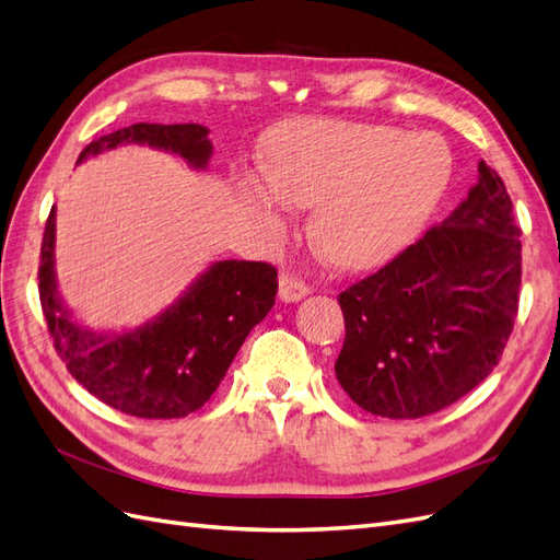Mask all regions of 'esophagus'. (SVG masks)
<instances>
[{
  "mask_svg": "<svg viewBox=\"0 0 560 560\" xmlns=\"http://www.w3.org/2000/svg\"><path fill=\"white\" fill-rule=\"evenodd\" d=\"M278 284H280V292L278 294H280V299L284 303H294V301H301L303 296L311 294V287L303 282V280L290 276V273H282Z\"/></svg>",
  "mask_w": 560,
  "mask_h": 560,
  "instance_id": "34e87169",
  "label": "esophagus"
}]
</instances>
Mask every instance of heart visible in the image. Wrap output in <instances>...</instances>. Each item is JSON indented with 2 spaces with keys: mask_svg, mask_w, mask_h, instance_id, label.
Here are the masks:
<instances>
[{
  "mask_svg": "<svg viewBox=\"0 0 560 560\" xmlns=\"http://www.w3.org/2000/svg\"><path fill=\"white\" fill-rule=\"evenodd\" d=\"M430 138L397 128L315 118L280 132L268 159V184L247 182L259 208L314 206L311 238L341 268H369L393 257L444 194L451 161Z\"/></svg>",
  "mask_w": 560,
  "mask_h": 560,
  "instance_id": "b5f03b06",
  "label": "heart"
}]
</instances>
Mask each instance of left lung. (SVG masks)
Listing matches in <instances>:
<instances>
[{
	"label": "left lung",
	"mask_w": 560,
	"mask_h": 560,
	"mask_svg": "<svg viewBox=\"0 0 560 560\" xmlns=\"http://www.w3.org/2000/svg\"><path fill=\"white\" fill-rule=\"evenodd\" d=\"M518 235L506 186L481 161L442 224L338 294L346 341L334 369L360 409L430 416L498 366L518 313Z\"/></svg>",
	"instance_id": "left-lung-1"
}]
</instances>
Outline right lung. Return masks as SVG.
Segmentation results:
<instances>
[{
  "instance_id": "obj_1",
  "label": "right lung",
  "mask_w": 560,
  "mask_h": 560,
  "mask_svg": "<svg viewBox=\"0 0 560 560\" xmlns=\"http://www.w3.org/2000/svg\"><path fill=\"white\" fill-rule=\"evenodd\" d=\"M210 130L198 124H132L93 140L77 163L121 144L171 151L194 171L212 156ZM56 206L46 219L39 299L67 371L112 409L138 418H184L206 404L245 343L273 308L278 270L264 261H214L173 306L130 331L97 334L72 317L56 280Z\"/></svg>"
}]
</instances>
